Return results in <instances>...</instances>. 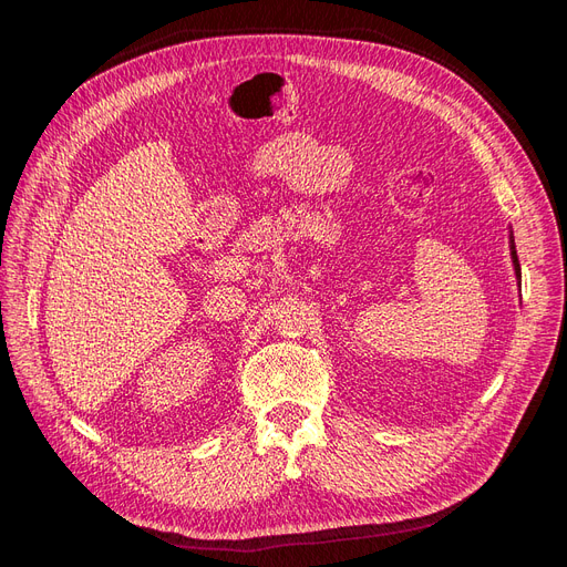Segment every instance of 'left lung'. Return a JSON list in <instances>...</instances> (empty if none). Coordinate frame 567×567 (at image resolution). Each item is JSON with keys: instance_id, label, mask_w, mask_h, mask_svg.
Segmentation results:
<instances>
[{"instance_id": "1", "label": "left lung", "mask_w": 567, "mask_h": 567, "mask_svg": "<svg viewBox=\"0 0 567 567\" xmlns=\"http://www.w3.org/2000/svg\"><path fill=\"white\" fill-rule=\"evenodd\" d=\"M511 250H513V252H511V255H513V265H516V274L520 277V262H518V255H516V246H513Z\"/></svg>"}]
</instances>
